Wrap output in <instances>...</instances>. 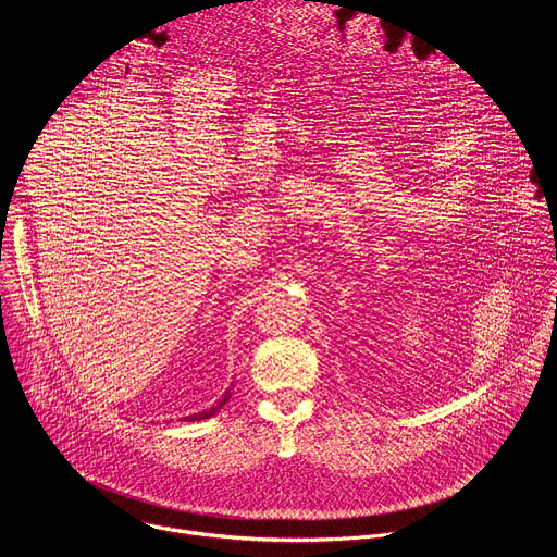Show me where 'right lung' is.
<instances>
[{"label":"right lung","mask_w":557,"mask_h":557,"mask_svg":"<svg viewBox=\"0 0 557 557\" xmlns=\"http://www.w3.org/2000/svg\"><path fill=\"white\" fill-rule=\"evenodd\" d=\"M228 396H231V392L226 389V392H224V396H222V399H220V401H218L213 408H209V410H202V412H198V414H189V417H185L183 421H202V419H209V417H213V414H215V412H218V410H220V408H222V406L228 401Z\"/></svg>","instance_id":"right-lung-1"}]
</instances>
